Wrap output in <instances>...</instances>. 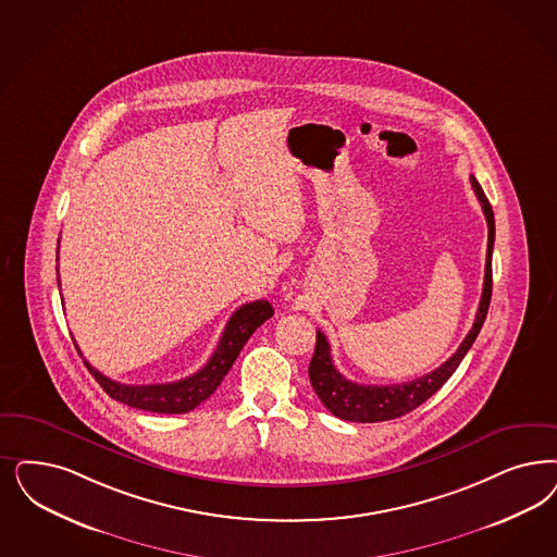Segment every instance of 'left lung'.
<instances>
[{"mask_svg":"<svg viewBox=\"0 0 557 557\" xmlns=\"http://www.w3.org/2000/svg\"><path fill=\"white\" fill-rule=\"evenodd\" d=\"M471 187L478 195L481 210L487 220L485 277H483V292H481L475 323L467 333L459 349L453 354V358H448L441 368L432 370L430 374L420 376L411 383L384 384V386L347 381L346 376L339 374L333 364L331 346L326 342L325 333L317 331V346H314V354H312V360L308 366V376H310V384H312L314 393L319 395V399L339 420L360 423L386 422V420H395V418H401L405 413L413 411L423 401H428L442 384L453 376V372L459 368L462 358L467 356V351L478 339L483 321L487 317L490 300H492V250H494V238H496V222H494L492 206L473 174H471Z\"/></svg>","mask_w":557,"mask_h":557,"instance_id":"1","label":"left lung"}]
</instances>
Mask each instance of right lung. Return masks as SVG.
<instances>
[{
	"label": "right lung",
	"mask_w": 557,
	"mask_h": 557,
	"mask_svg": "<svg viewBox=\"0 0 557 557\" xmlns=\"http://www.w3.org/2000/svg\"><path fill=\"white\" fill-rule=\"evenodd\" d=\"M273 317V308L268 300H255L238 308L224 329L218 347L213 351L208 364L197 370L191 376L166 384H123L107 379L100 374L95 366H86L97 379V383L104 388L109 397L119 404L129 405L135 409L153 411V413H187L197 405L210 399L211 393L224 381L234 360L238 358L243 346L249 342L250 335L257 326L263 325ZM76 344V342H74ZM77 354L82 356L79 347Z\"/></svg>",
	"instance_id": "right-lung-1"
}]
</instances>
